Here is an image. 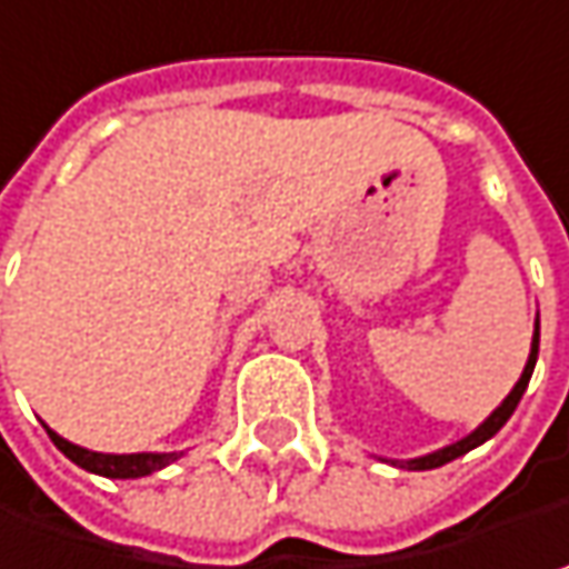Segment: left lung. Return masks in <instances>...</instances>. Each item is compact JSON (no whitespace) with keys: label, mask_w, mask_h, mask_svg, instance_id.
Listing matches in <instances>:
<instances>
[{"label":"left lung","mask_w":569,"mask_h":569,"mask_svg":"<svg viewBox=\"0 0 569 569\" xmlns=\"http://www.w3.org/2000/svg\"><path fill=\"white\" fill-rule=\"evenodd\" d=\"M535 359H538V321H535V337H531L529 362H526V369H522L519 382L512 385V391H509L507 398H503V405L493 410V413L483 420L481 427H478V430L468 432L465 439H458V442L446 446V449H436V452H430V456L410 458V461H391V465H401V468H408V471H430V468H439V465H446V461H452V458L465 456V452H471V449H478V446H481V442H487L490 436H497V432H500V427H503L509 417H512L516 405L522 401L526 388H529L531 372H535Z\"/></svg>","instance_id":"8db88e82"}]
</instances>
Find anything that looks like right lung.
<instances>
[{"label": "right lung", "mask_w": 569, "mask_h": 569, "mask_svg": "<svg viewBox=\"0 0 569 569\" xmlns=\"http://www.w3.org/2000/svg\"><path fill=\"white\" fill-rule=\"evenodd\" d=\"M53 446L60 449L62 456L69 461H76L79 468H86L91 475H101V478H146L152 471H161L164 465L178 461L184 452H133V456H108V452H91L82 449L69 439H62L57 432L47 427Z\"/></svg>", "instance_id": "right-lung-1"}]
</instances>
